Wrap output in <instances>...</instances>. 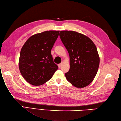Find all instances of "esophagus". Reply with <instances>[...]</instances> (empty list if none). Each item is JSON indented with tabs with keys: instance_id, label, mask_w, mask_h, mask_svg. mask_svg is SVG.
Masks as SVG:
<instances>
[{
	"instance_id": "1",
	"label": "esophagus",
	"mask_w": 121,
	"mask_h": 121,
	"mask_svg": "<svg viewBox=\"0 0 121 121\" xmlns=\"http://www.w3.org/2000/svg\"><path fill=\"white\" fill-rule=\"evenodd\" d=\"M62 64H63V63H60V64H58V67H59V68H60L61 67V66L62 65Z\"/></svg>"
}]
</instances>
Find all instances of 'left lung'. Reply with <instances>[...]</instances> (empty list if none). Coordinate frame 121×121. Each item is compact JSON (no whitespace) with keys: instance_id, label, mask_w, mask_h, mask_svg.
I'll return each mask as SVG.
<instances>
[{"instance_id":"obj_1","label":"left lung","mask_w":121,"mask_h":121,"mask_svg":"<svg viewBox=\"0 0 121 121\" xmlns=\"http://www.w3.org/2000/svg\"><path fill=\"white\" fill-rule=\"evenodd\" d=\"M59 36L70 57L66 79L77 88L87 86L94 79L99 65L95 44L87 36L75 31L62 30Z\"/></svg>"}]
</instances>
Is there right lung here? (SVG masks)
<instances>
[{
  "instance_id": "right-lung-1",
  "label": "right lung",
  "mask_w": 121,
  "mask_h": 121,
  "mask_svg": "<svg viewBox=\"0 0 121 121\" xmlns=\"http://www.w3.org/2000/svg\"><path fill=\"white\" fill-rule=\"evenodd\" d=\"M59 30L45 31L35 34L25 42L19 58V71L30 84L39 86L52 77L58 69L51 53Z\"/></svg>"
}]
</instances>
